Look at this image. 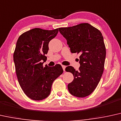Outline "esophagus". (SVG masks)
I'll return each mask as SVG.
<instances>
[{
    "label": "esophagus",
    "instance_id": "34e87169",
    "mask_svg": "<svg viewBox=\"0 0 121 121\" xmlns=\"http://www.w3.org/2000/svg\"><path fill=\"white\" fill-rule=\"evenodd\" d=\"M62 69H63V70L64 71H65V68H66V66H64V65H62Z\"/></svg>",
    "mask_w": 121,
    "mask_h": 121
}]
</instances>
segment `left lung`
<instances>
[{
  "label": "left lung",
  "mask_w": 121,
  "mask_h": 121,
  "mask_svg": "<svg viewBox=\"0 0 121 121\" xmlns=\"http://www.w3.org/2000/svg\"><path fill=\"white\" fill-rule=\"evenodd\" d=\"M59 30L67 40L71 52L80 55L78 70L71 66L65 69L74 76L68 85L69 91L76 97L89 95L100 82L104 70L106 50L102 33L87 23Z\"/></svg>",
  "instance_id": "obj_1"
}]
</instances>
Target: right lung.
Wrapping results in <instances>:
<instances>
[{
  "label": "right lung",
  "instance_id": "obj_1",
  "mask_svg": "<svg viewBox=\"0 0 121 121\" xmlns=\"http://www.w3.org/2000/svg\"><path fill=\"white\" fill-rule=\"evenodd\" d=\"M58 28L32 29L18 38L13 60L18 82L27 97L35 100L45 99L51 92L53 81L63 73L61 66L49 67L47 60L49 42L58 33Z\"/></svg>",
  "mask_w": 121,
  "mask_h": 121
}]
</instances>
